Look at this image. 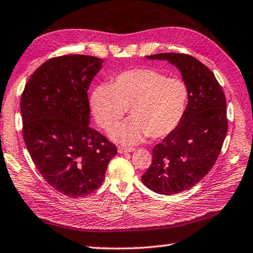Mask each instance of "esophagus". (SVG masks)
I'll list each match as a JSON object with an SVG mask.
<instances>
[{
  "mask_svg": "<svg viewBox=\"0 0 253 253\" xmlns=\"http://www.w3.org/2000/svg\"><path fill=\"white\" fill-rule=\"evenodd\" d=\"M134 151L132 147H119L118 148V153L119 154H125V153H131Z\"/></svg>",
  "mask_w": 253,
  "mask_h": 253,
  "instance_id": "34e87169",
  "label": "esophagus"
}]
</instances>
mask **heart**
Returning <instances> with one entry per match:
<instances>
[{
  "instance_id": "obj_1",
  "label": "heart",
  "mask_w": 253,
  "mask_h": 253,
  "mask_svg": "<svg viewBox=\"0 0 253 253\" xmlns=\"http://www.w3.org/2000/svg\"><path fill=\"white\" fill-rule=\"evenodd\" d=\"M188 98V87L181 80L168 79L154 69H134L118 74L110 86H97L90 95V108L106 131L128 109L131 118L112 130L110 137L123 145H135L148 135L159 138L176 130Z\"/></svg>"
}]
</instances>
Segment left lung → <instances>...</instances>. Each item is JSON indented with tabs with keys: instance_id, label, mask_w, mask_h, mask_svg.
I'll list each match as a JSON object with an SVG mask.
<instances>
[{
	"instance_id": "left-lung-1",
	"label": "left lung",
	"mask_w": 253,
	"mask_h": 253,
	"mask_svg": "<svg viewBox=\"0 0 253 253\" xmlns=\"http://www.w3.org/2000/svg\"><path fill=\"white\" fill-rule=\"evenodd\" d=\"M179 70L188 87V105L178 127L153 148V162L142 176L152 191L171 195L194 187L217 159L227 133L226 98L213 72L191 55L158 53Z\"/></svg>"
}]
</instances>
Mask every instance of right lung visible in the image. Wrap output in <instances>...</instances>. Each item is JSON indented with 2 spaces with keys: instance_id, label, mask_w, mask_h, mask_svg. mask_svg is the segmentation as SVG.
I'll return each instance as SVG.
<instances>
[{
  "instance_id": "1",
  "label": "right lung",
  "mask_w": 253,
  "mask_h": 253,
  "mask_svg": "<svg viewBox=\"0 0 253 253\" xmlns=\"http://www.w3.org/2000/svg\"><path fill=\"white\" fill-rule=\"evenodd\" d=\"M104 61L84 54L50 59L35 71L20 100L23 136L41 176L68 197L102 184L117 147L89 126L88 90Z\"/></svg>"
}]
</instances>
